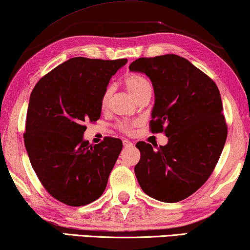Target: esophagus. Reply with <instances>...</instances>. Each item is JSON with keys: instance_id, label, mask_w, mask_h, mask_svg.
I'll return each mask as SVG.
<instances>
[{"instance_id": "obj_1", "label": "esophagus", "mask_w": 250, "mask_h": 250, "mask_svg": "<svg viewBox=\"0 0 250 250\" xmlns=\"http://www.w3.org/2000/svg\"><path fill=\"white\" fill-rule=\"evenodd\" d=\"M122 143H124V147H125V148L132 147V143H131V141H129L128 139H125L124 141H122Z\"/></svg>"}]
</instances>
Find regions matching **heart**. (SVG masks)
Returning <instances> with one entry per match:
<instances>
[{"instance_id": "b5f03b06", "label": "heart", "mask_w": 250, "mask_h": 250, "mask_svg": "<svg viewBox=\"0 0 250 250\" xmlns=\"http://www.w3.org/2000/svg\"><path fill=\"white\" fill-rule=\"evenodd\" d=\"M125 87L128 88L130 94H131L136 100L139 98V96L146 94V93H152V85L150 83V81H149L147 77L141 75V74H129V75H126L125 78ZM109 95H110V88H106L105 91L103 92L102 98H101L102 107L106 105L107 100H109ZM133 125H135L133 122L121 121V122H118L117 126L120 131L125 133H130L132 131Z\"/></svg>"}]
</instances>
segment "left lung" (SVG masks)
Wrapping results in <instances>:
<instances>
[{
  "label": "left lung",
  "mask_w": 250,
  "mask_h": 250,
  "mask_svg": "<svg viewBox=\"0 0 250 250\" xmlns=\"http://www.w3.org/2000/svg\"><path fill=\"white\" fill-rule=\"evenodd\" d=\"M129 69L150 78L155 92L150 131L168 137L157 150L137 143L138 183L156 200L178 202L206 183L225 147L228 126L220 92L207 74L174 54L138 58Z\"/></svg>",
  "instance_id": "left-lung-1"
}]
</instances>
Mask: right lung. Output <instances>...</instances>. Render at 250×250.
Returning <instances> with one entry per match:
<instances>
[{"instance_id": "obj_1", "label": "right lung", "mask_w": 250, "mask_h": 250, "mask_svg": "<svg viewBox=\"0 0 250 250\" xmlns=\"http://www.w3.org/2000/svg\"><path fill=\"white\" fill-rule=\"evenodd\" d=\"M126 59L74 57L40 78L27 112L24 145L44 189L69 207L102 195L122 149L118 138L98 145L83 140L85 122L101 117V98L110 78Z\"/></svg>"}]
</instances>
